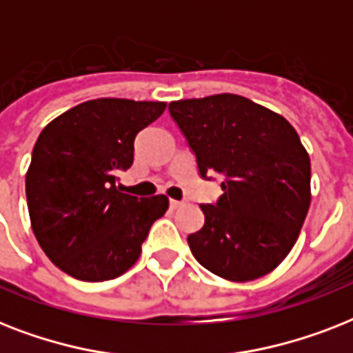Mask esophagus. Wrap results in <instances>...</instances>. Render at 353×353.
<instances>
[{
	"mask_svg": "<svg viewBox=\"0 0 353 353\" xmlns=\"http://www.w3.org/2000/svg\"><path fill=\"white\" fill-rule=\"evenodd\" d=\"M170 207H172V209H179V207H183V201H177V199H170Z\"/></svg>",
	"mask_w": 353,
	"mask_h": 353,
	"instance_id": "34e87169",
	"label": "esophagus"
}]
</instances>
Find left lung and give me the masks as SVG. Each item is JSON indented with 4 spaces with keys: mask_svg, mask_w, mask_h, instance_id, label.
I'll return each instance as SVG.
<instances>
[{
    "mask_svg": "<svg viewBox=\"0 0 353 353\" xmlns=\"http://www.w3.org/2000/svg\"><path fill=\"white\" fill-rule=\"evenodd\" d=\"M168 110L199 174L223 176V196L201 205L205 225L188 236L194 258L231 282L271 273L296 243L312 201L310 155L295 128L232 93L174 101Z\"/></svg>",
    "mask_w": 353,
    "mask_h": 353,
    "instance_id": "1",
    "label": "left lung"
}]
</instances>
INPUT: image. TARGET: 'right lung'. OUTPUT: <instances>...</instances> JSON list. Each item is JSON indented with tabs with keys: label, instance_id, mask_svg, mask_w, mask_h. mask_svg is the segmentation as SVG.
Listing matches in <instances>:
<instances>
[{
	"label": "right lung",
	"instance_id": "right-lung-1",
	"mask_svg": "<svg viewBox=\"0 0 353 353\" xmlns=\"http://www.w3.org/2000/svg\"><path fill=\"white\" fill-rule=\"evenodd\" d=\"M166 102L95 99L52 119L36 141L25 194L36 240L58 269L85 282L112 280L141 256L150 227L168 209L159 194L121 192L133 141Z\"/></svg>",
	"mask_w": 353,
	"mask_h": 353
}]
</instances>
